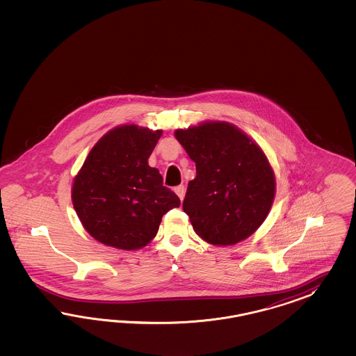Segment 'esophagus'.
<instances>
[{"instance_id":"34e87169","label":"esophagus","mask_w":356,"mask_h":356,"mask_svg":"<svg viewBox=\"0 0 356 356\" xmlns=\"http://www.w3.org/2000/svg\"><path fill=\"white\" fill-rule=\"evenodd\" d=\"M173 191H175V193L179 195V198L183 201L184 195H185V188H184V185L176 186Z\"/></svg>"}]
</instances>
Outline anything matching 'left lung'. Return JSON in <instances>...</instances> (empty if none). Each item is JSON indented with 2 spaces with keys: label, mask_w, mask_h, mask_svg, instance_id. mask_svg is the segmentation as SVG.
Wrapping results in <instances>:
<instances>
[{
  "label": "left lung",
  "mask_w": 356,
  "mask_h": 356,
  "mask_svg": "<svg viewBox=\"0 0 356 356\" xmlns=\"http://www.w3.org/2000/svg\"><path fill=\"white\" fill-rule=\"evenodd\" d=\"M175 137L195 163L183 204L194 232L216 247L253 235L269 216L277 186L264 150L227 121L176 129Z\"/></svg>",
  "instance_id": "8db88e82"
}]
</instances>
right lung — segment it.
<instances>
[{"mask_svg": "<svg viewBox=\"0 0 356 356\" xmlns=\"http://www.w3.org/2000/svg\"><path fill=\"white\" fill-rule=\"evenodd\" d=\"M163 130L124 124L94 145L72 185L82 226L99 243L122 250L146 247L180 200L163 185L149 158Z\"/></svg>", "mask_w": 356, "mask_h": 356, "instance_id": "right-lung-1", "label": "right lung"}]
</instances>
